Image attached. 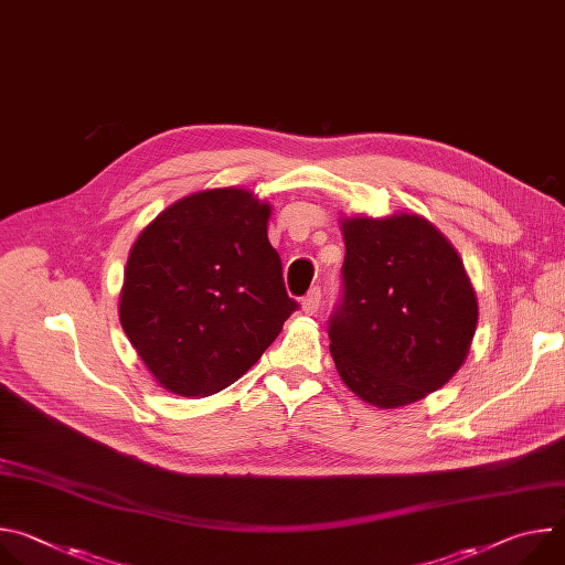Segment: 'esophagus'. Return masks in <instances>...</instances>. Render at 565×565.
<instances>
[{
	"label": "esophagus",
	"instance_id": "1",
	"mask_svg": "<svg viewBox=\"0 0 565 565\" xmlns=\"http://www.w3.org/2000/svg\"><path fill=\"white\" fill-rule=\"evenodd\" d=\"M319 303H321V290L319 288H312L303 299H301V310L306 315H315L319 310Z\"/></svg>",
	"mask_w": 565,
	"mask_h": 565
}]
</instances>
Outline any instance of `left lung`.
Listing matches in <instances>:
<instances>
[{
	"instance_id": "1",
	"label": "left lung",
	"mask_w": 565,
	"mask_h": 565,
	"mask_svg": "<svg viewBox=\"0 0 565 565\" xmlns=\"http://www.w3.org/2000/svg\"><path fill=\"white\" fill-rule=\"evenodd\" d=\"M344 297L329 338L342 382L377 409L414 405L465 364L478 301L449 238L425 216H342Z\"/></svg>"
}]
</instances>
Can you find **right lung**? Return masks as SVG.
<instances>
[{
  "instance_id": "obj_1",
  "label": "right lung",
  "mask_w": 565,
  "mask_h": 565,
  "mask_svg": "<svg viewBox=\"0 0 565 565\" xmlns=\"http://www.w3.org/2000/svg\"><path fill=\"white\" fill-rule=\"evenodd\" d=\"M270 203L244 188L179 199L134 241L120 324L153 380L205 397L244 375L297 310L268 241Z\"/></svg>"
}]
</instances>
